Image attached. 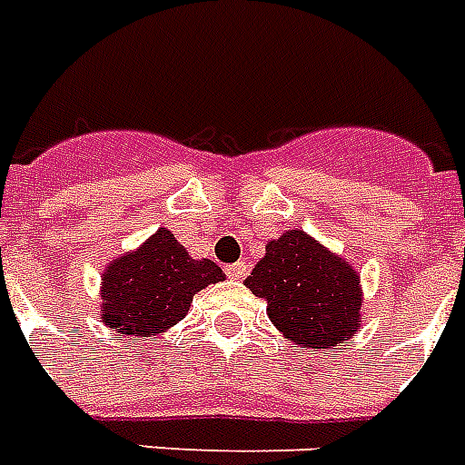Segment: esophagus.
<instances>
[{"label":"esophagus","instance_id":"34e87169","mask_svg":"<svg viewBox=\"0 0 465 465\" xmlns=\"http://www.w3.org/2000/svg\"><path fill=\"white\" fill-rule=\"evenodd\" d=\"M226 275L232 277V280H243V277L248 275V262L239 261L232 262V265H226Z\"/></svg>","mask_w":465,"mask_h":465}]
</instances>
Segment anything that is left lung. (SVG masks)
<instances>
[{
    "label": "left lung",
    "mask_w": 465,
    "mask_h": 465,
    "mask_svg": "<svg viewBox=\"0 0 465 465\" xmlns=\"http://www.w3.org/2000/svg\"><path fill=\"white\" fill-rule=\"evenodd\" d=\"M246 287L268 302L277 331L311 352L335 347L361 323L360 275L302 229L270 241Z\"/></svg>",
    "instance_id": "8db88e82"
}]
</instances>
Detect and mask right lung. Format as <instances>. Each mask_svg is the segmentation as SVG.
Listing matches in <instances>:
<instances>
[{
	"label": "right lung",
	"instance_id": "add662e5",
	"mask_svg": "<svg viewBox=\"0 0 465 465\" xmlns=\"http://www.w3.org/2000/svg\"><path fill=\"white\" fill-rule=\"evenodd\" d=\"M222 280L217 262L190 258L173 233L159 229L105 268L101 321L120 335L152 338L185 318L197 292Z\"/></svg>",
	"mask_w": 465,
	"mask_h": 465
}]
</instances>
